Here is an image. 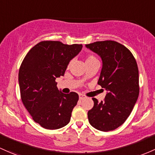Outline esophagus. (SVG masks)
Segmentation results:
<instances>
[{"mask_svg": "<svg viewBox=\"0 0 155 155\" xmlns=\"http://www.w3.org/2000/svg\"><path fill=\"white\" fill-rule=\"evenodd\" d=\"M84 98H85V96H84V95H82V94H79V99H80V100H82V99H84Z\"/></svg>", "mask_w": 155, "mask_h": 155, "instance_id": "esophagus-1", "label": "esophagus"}]
</instances>
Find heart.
<instances>
[{
  "label": "heart",
  "instance_id": "heart-1",
  "mask_svg": "<svg viewBox=\"0 0 155 155\" xmlns=\"http://www.w3.org/2000/svg\"><path fill=\"white\" fill-rule=\"evenodd\" d=\"M97 60V59L96 58V57H94L93 55H88L87 57H86V62H92V61H96Z\"/></svg>",
  "mask_w": 155,
  "mask_h": 155
}]
</instances>
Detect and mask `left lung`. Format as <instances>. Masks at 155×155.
Wrapping results in <instances>:
<instances>
[{"label": "left lung", "instance_id": "8db88e82", "mask_svg": "<svg viewBox=\"0 0 155 155\" xmlns=\"http://www.w3.org/2000/svg\"><path fill=\"white\" fill-rule=\"evenodd\" d=\"M101 57L103 65L98 84L107 91L104 101L96 98L87 113L90 124L96 130L108 132L123 124L130 116L139 96L137 62L124 45L113 40L86 45Z\"/></svg>", "mask_w": 155, "mask_h": 155}]
</instances>
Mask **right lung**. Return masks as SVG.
<instances>
[{"instance_id": "1", "label": "right lung", "mask_w": 155, "mask_h": 155, "mask_svg": "<svg viewBox=\"0 0 155 155\" xmlns=\"http://www.w3.org/2000/svg\"><path fill=\"white\" fill-rule=\"evenodd\" d=\"M82 45L41 41L27 53L19 69L20 97L32 119L47 130H57L70 122L79 95L59 91L56 79L64 76L69 62Z\"/></svg>"}]
</instances>
